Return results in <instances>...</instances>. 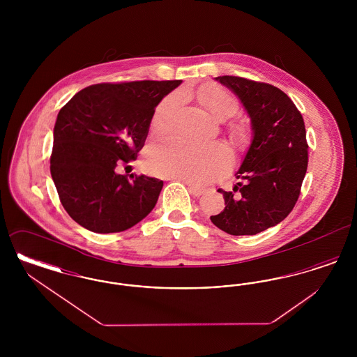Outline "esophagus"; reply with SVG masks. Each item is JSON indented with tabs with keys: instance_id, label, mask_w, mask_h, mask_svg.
Returning a JSON list of instances; mask_svg holds the SVG:
<instances>
[{
	"instance_id": "esophagus-1",
	"label": "esophagus",
	"mask_w": 357,
	"mask_h": 357,
	"mask_svg": "<svg viewBox=\"0 0 357 357\" xmlns=\"http://www.w3.org/2000/svg\"><path fill=\"white\" fill-rule=\"evenodd\" d=\"M174 181H176V178H172ZM187 186H188V190H190V192L194 195V197H201V195H204V188H201V187L198 186H192L191 183H188V182H185Z\"/></svg>"
}]
</instances>
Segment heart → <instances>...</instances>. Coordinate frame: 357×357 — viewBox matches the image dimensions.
<instances>
[{"mask_svg":"<svg viewBox=\"0 0 357 357\" xmlns=\"http://www.w3.org/2000/svg\"><path fill=\"white\" fill-rule=\"evenodd\" d=\"M198 99L218 119H229L238 111L237 98L225 88L199 91ZM182 105V95L170 93L155 108L151 119L153 135L169 134ZM230 163V153L223 146L202 147L181 139H171L153 149L149 159V170L162 176L185 179L202 185L213 181L226 170Z\"/></svg>","mask_w":357,"mask_h":357,"instance_id":"b5f03b06","label":"heart"}]
</instances>
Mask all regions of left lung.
<instances>
[{"mask_svg": "<svg viewBox=\"0 0 357 357\" xmlns=\"http://www.w3.org/2000/svg\"><path fill=\"white\" fill-rule=\"evenodd\" d=\"M252 120L253 140L231 191L220 188L225 208L211 222L231 236H255L293 210L307 169L305 123L280 88L239 76H218Z\"/></svg>", "mask_w": 357, "mask_h": 357, "instance_id": "obj_1", "label": "left lung"}]
</instances>
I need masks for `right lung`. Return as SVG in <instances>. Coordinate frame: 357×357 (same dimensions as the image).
<instances>
[{
  "mask_svg": "<svg viewBox=\"0 0 357 357\" xmlns=\"http://www.w3.org/2000/svg\"><path fill=\"white\" fill-rule=\"evenodd\" d=\"M182 80L89 85L59 112L51 174L69 217L93 233H119L146 218L163 181L116 172L143 149L155 107Z\"/></svg>",
  "mask_w": 357,
  "mask_h": 357,
  "instance_id": "obj_1",
  "label": "right lung"
}]
</instances>
